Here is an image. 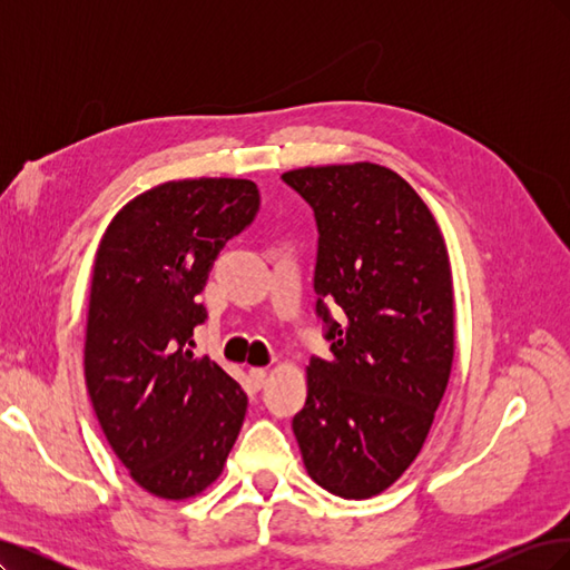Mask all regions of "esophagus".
<instances>
[{
    "instance_id": "obj_1",
    "label": "esophagus",
    "mask_w": 570,
    "mask_h": 570,
    "mask_svg": "<svg viewBox=\"0 0 570 570\" xmlns=\"http://www.w3.org/2000/svg\"><path fill=\"white\" fill-rule=\"evenodd\" d=\"M266 375H268L266 368H249V385H252V390H262L264 383H266Z\"/></svg>"
}]
</instances>
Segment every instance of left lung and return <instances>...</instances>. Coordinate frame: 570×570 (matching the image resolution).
<instances>
[{
  "mask_svg": "<svg viewBox=\"0 0 570 570\" xmlns=\"http://www.w3.org/2000/svg\"><path fill=\"white\" fill-rule=\"evenodd\" d=\"M283 180L316 216V314L333 342L331 361L306 366L292 430L323 490L371 499L419 456L450 383V254L416 189L381 164L306 166Z\"/></svg>",
  "mask_w": 570,
  "mask_h": 570,
  "instance_id": "left-lung-1",
  "label": "left lung"
}]
</instances>
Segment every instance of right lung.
Segmentation results:
<instances>
[{"label":"right lung","instance_id":"1","mask_svg":"<svg viewBox=\"0 0 570 570\" xmlns=\"http://www.w3.org/2000/svg\"><path fill=\"white\" fill-rule=\"evenodd\" d=\"M256 212L252 180H168L130 199L97 247L85 383L114 454L154 497L214 485L243 428L247 394L187 344L218 252Z\"/></svg>","mask_w":570,"mask_h":570}]
</instances>
